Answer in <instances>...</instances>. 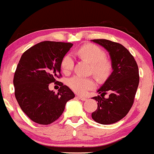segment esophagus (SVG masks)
Wrapping results in <instances>:
<instances>
[{"mask_svg":"<svg viewBox=\"0 0 154 154\" xmlns=\"http://www.w3.org/2000/svg\"><path fill=\"white\" fill-rule=\"evenodd\" d=\"M77 97L78 98V99L81 100H83V101L87 100V99H88V98H87V97H82V96H81V95H77Z\"/></svg>","mask_w":154,"mask_h":154,"instance_id":"obj_1","label":"esophagus"}]
</instances>
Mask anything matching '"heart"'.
<instances>
[{"label": "heart", "instance_id": "1", "mask_svg": "<svg viewBox=\"0 0 154 154\" xmlns=\"http://www.w3.org/2000/svg\"><path fill=\"white\" fill-rule=\"evenodd\" d=\"M79 57L92 63V72L99 77H104L110 69V64L105 59V53L100 48L94 44H85L76 51ZM75 64V59L71 54H67L63 57L61 66L64 73L72 71ZM68 85L72 90L79 94H84L89 90L95 87V82L92 78L76 75L71 77Z\"/></svg>", "mask_w": 154, "mask_h": 154}]
</instances>
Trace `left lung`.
<instances>
[{
  "label": "left lung",
  "instance_id": "left-lung-1",
  "mask_svg": "<svg viewBox=\"0 0 154 154\" xmlns=\"http://www.w3.org/2000/svg\"><path fill=\"white\" fill-rule=\"evenodd\" d=\"M91 41L108 51L112 69L97 90L100 96L92 97L97 101V108L92 118L103 125L115 123L126 116L133 104L139 84L138 67L134 57L122 44L107 39ZM107 92L110 93L108 98L104 97Z\"/></svg>",
  "mask_w": 154,
  "mask_h": 154
}]
</instances>
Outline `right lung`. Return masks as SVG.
Returning a JSON list of instances; mask_svg holds the SVG:
<instances>
[{"mask_svg": "<svg viewBox=\"0 0 154 154\" xmlns=\"http://www.w3.org/2000/svg\"><path fill=\"white\" fill-rule=\"evenodd\" d=\"M72 43L42 42L24 52L14 77L15 97L23 112L31 120L41 125L51 124L62 116L66 103L75 94L59 83L57 94L49 85L57 83L61 76V63Z\"/></svg>", "mask_w": 154, "mask_h": 154, "instance_id": "1", "label": "right lung"}]
</instances>
